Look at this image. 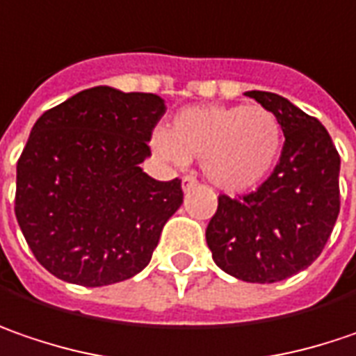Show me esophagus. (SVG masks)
Wrapping results in <instances>:
<instances>
[{"label":"esophagus","instance_id":"34e87169","mask_svg":"<svg viewBox=\"0 0 356 356\" xmlns=\"http://www.w3.org/2000/svg\"><path fill=\"white\" fill-rule=\"evenodd\" d=\"M198 186V180H196V176H192V174H186L184 178H182V188H184V192H190L192 188Z\"/></svg>","mask_w":356,"mask_h":356}]
</instances>
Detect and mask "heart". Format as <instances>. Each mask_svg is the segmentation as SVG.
I'll return each mask as SVG.
<instances>
[{"mask_svg":"<svg viewBox=\"0 0 356 356\" xmlns=\"http://www.w3.org/2000/svg\"><path fill=\"white\" fill-rule=\"evenodd\" d=\"M166 160L184 166L202 160L206 176L228 192L260 184L282 148V126L264 106H192L178 112L168 130L154 134Z\"/></svg>","mask_w":356,"mask_h":356,"instance_id":"obj_1","label":"heart"}]
</instances>
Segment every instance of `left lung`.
<instances>
[{
	"label": "left lung",
	"mask_w": 356,
	"mask_h": 356,
	"mask_svg": "<svg viewBox=\"0 0 356 356\" xmlns=\"http://www.w3.org/2000/svg\"><path fill=\"white\" fill-rule=\"evenodd\" d=\"M284 134L273 174L238 198L218 196L206 228L214 262L246 282H278L321 257L341 210V156L327 128L273 92H246Z\"/></svg>",
	"instance_id": "obj_1"
}]
</instances>
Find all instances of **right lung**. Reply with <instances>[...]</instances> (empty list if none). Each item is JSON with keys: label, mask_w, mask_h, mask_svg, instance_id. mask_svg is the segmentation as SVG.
Listing matches in <instances>:
<instances>
[{"label": "right lung", "mask_w": 356, "mask_h": 356, "mask_svg": "<svg viewBox=\"0 0 356 356\" xmlns=\"http://www.w3.org/2000/svg\"><path fill=\"white\" fill-rule=\"evenodd\" d=\"M156 94L98 86L44 112L17 160L15 218L54 276L106 286L144 270L180 208L178 178L142 172L164 116Z\"/></svg>", "instance_id": "obj_1"}]
</instances>
